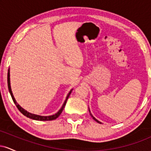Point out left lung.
I'll return each mask as SVG.
<instances>
[{
  "label": "left lung",
  "instance_id": "1",
  "mask_svg": "<svg viewBox=\"0 0 151 151\" xmlns=\"http://www.w3.org/2000/svg\"><path fill=\"white\" fill-rule=\"evenodd\" d=\"M91 116H92V118H93V120H95V121H96V122H98V123H99V124H101V122H100V121H99L97 120V119H95V118H94V117H93V116H92V115H91Z\"/></svg>",
  "mask_w": 151,
  "mask_h": 151
}]
</instances>
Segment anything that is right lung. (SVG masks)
Instances as JSON below:
<instances>
[{"mask_svg": "<svg viewBox=\"0 0 151 151\" xmlns=\"http://www.w3.org/2000/svg\"><path fill=\"white\" fill-rule=\"evenodd\" d=\"M8 90H9V92L10 93V95H11L12 99H13V102H14V103H15V104L17 106V108H18V110L20 111L21 112V113L23 114L24 116H27V118H30V119H34V120H37V121H52V120H55V119H56L57 118H58L59 116H60V114H61V113L62 112V111H63L64 108H65V105H66V103H67V99H68L69 96H70V93H71V92H72V90H71V91H70V93H69L68 95H67V98H66V100H65V103H64V104L62 105V108L60 109V110L59 111L58 113L54 114V115L49 116H42L35 115V114L29 113V112H27V111H25V109H22V107L18 104H17V102H16V101H15L14 96H13V93H12L11 88H10V71H9V70H8Z\"/></svg>", "mask_w": 151, "mask_h": 151, "instance_id": "obj_1", "label": "right lung"}]
</instances>
